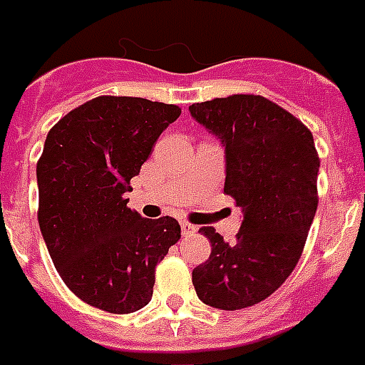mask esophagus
I'll use <instances>...</instances> for the list:
<instances>
[{
    "label": "esophagus",
    "instance_id": "obj_1",
    "mask_svg": "<svg viewBox=\"0 0 365 365\" xmlns=\"http://www.w3.org/2000/svg\"><path fill=\"white\" fill-rule=\"evenodd\" d=\"M195 232H197V226H193V224H189V222H185V220H183L182 222L183 237H189V235H193Z\"/></svg>",
    "mask_w": 365,
    "mask_h": 365
}]
</instances>
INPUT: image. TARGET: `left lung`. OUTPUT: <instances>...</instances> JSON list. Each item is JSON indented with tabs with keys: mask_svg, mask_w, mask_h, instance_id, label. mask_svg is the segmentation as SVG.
<instances>
[{
	"mask_svg": "<svg viewBox=\"0 0 365 365\" xmlns=\"http://www.w3.org/2000/svg\"><path fill=\"white\" fill-rule=\"evenodd\" d=\"M189 113L226 147L224 193L243 208L235 243L214 227L207 262L193 269L197 297L220 310L268 299L299 262L318 208L319 157L312 132L262 96L193 103Z\"/></svg>",
	"mask_w": 365,
	"mask_h": 365,
	"instance_id": "obj_1",
	"label": "left lung"
}]
</instances>
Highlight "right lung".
Here are the masks:
<instances>
[{
  "instance_id": "obj_1",
  "label": "right lung",
  "mask_w": 365,
  "mask_h": 365,
  "mask_svg": "<svg viewBox=\"0 0 365 365\" xmlns=\"http://www.w3.org/2000/svg\"><path fill=\"white\" fill-rule=\"evenodd\" d=\"M182 115L178 105L99 96L49 130L36 176L38 222L55 268L86 304L130 314L149 304L155 268L182 237L176 218H141L124 195Z\"/></svg>"
}]
</instances>
